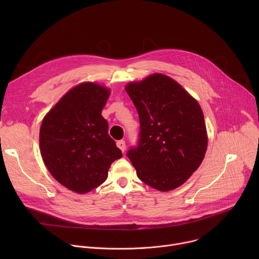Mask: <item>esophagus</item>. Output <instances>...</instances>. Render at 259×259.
I'll return each mask as SVG.
<instances>
[{
    "label": "esophagus",
    "instance_id": "obj_1",
    "mask_svg": "<svg viewBox=\"0 0 259 259\" xmlns=\"http://www.w3.org/2000/svg\"><path fill=\"white\" fill-rule=\"evenodd\" d=\"M117 146L124 153L126 151V142L125 140H119L117 141Z\"/></svg>",
    "mask_w": 259,
    "mask_h": 259
}]
</instances>
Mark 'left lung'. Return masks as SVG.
Returning a JSON list of instances; mask_svg holds the SVG:
<instances>
[{
    "instance_id": "8db88e82",
    "label": "left lung",
    "mask_w": 259,
    "mask_h": 259,
    "mask_svg": "<svg viewBox=\"0 0 259 259\" xmlns=\"http://www.w3.org/2000/svg\"><path fill=\"white\" fill-rule=\"evenodd\" d=\"M125 89L140 123L137 144L126 154L138 178L162 192L178 188L198 169L207 150L201 106L177 82L161 73Z\"/></svg>"
}]
</instances>
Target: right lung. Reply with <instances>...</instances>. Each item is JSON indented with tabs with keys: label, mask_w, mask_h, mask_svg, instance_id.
<instances>
[{
	"label": "right lung",
	"mask_w": 259,
	"mask_h": 259,
	"mask_svg": "<svg viewBox=\"0 0 259 259\" xmlns=\"http://www.w3.org/2000/svg\"><path fill=\"white\" fill-rule=\"evenodd\" d=\"M108 96L100 85L80 84L42 122L40 149L46 167L63 187L79 194L99 187L112 163L123 157L101 116Z\"/></svg>",
	"instance_id": "1"
}]
</instances>
